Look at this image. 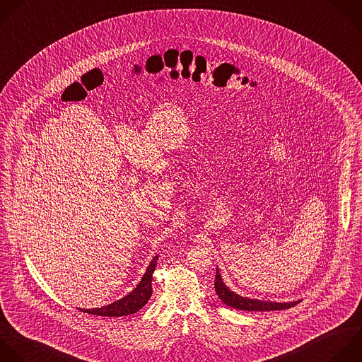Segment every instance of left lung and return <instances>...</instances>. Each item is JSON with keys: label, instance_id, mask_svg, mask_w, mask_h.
Returning <instances> with one entry per match:
<instances>
[{"label": "left lung", "instance_id": "obj_1", "mask_svg": "<svg viewBox=\"0 0 362 362\" xmlns=\"http://www.w3.org/2000/svg\"><path fill=\"white\" fill-rule=\"evenodd\" d=\"M214 290L217 293V296L220 297V300L231 307V308H237V310H243V311H273V310H287L290 307H294L296 304H298V301L294 303H270V301H260V300H250L246 297L238 296L235 293H233L231 290H228L221 277L218 270H216V279H214Z\"/></svg>", "mask_w": 362, "mask_h": 362}]
</instances>
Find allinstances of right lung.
<instances>
[{
	"mask_svg": "<svg viewBox=\"0 0 362 362\" xmlns=\"http://www.w3.org/2000/svg\"><path fill=\"white\" fill-rule=\"evenodd\" d=\"M158 259H159V256L153 257L142 281L138 284V287L131 294H128L127 297L120 298L106 307L92 308V310H81V311L92 314V315H100V317H122V315H131V314L138 313L142 307H145L148 304L149 298L152 297V276L156 269Z\"/></svg>",
	"mask_w": 362,
	"mask_h": 362,
	"instance_id": "right-lung-1",
	"label": "right lung"
}]
</instances>
